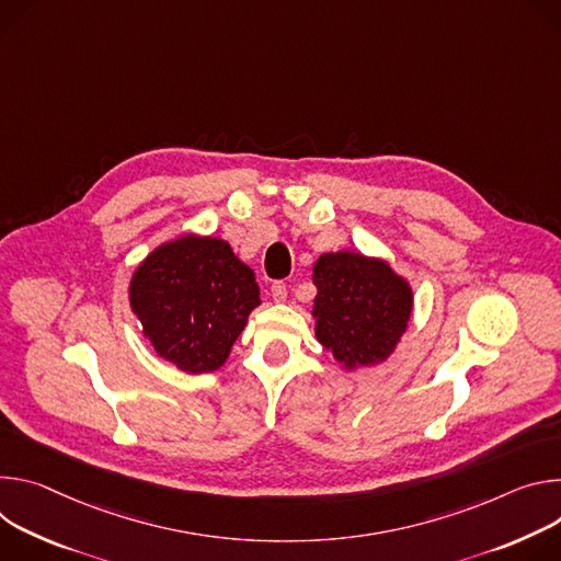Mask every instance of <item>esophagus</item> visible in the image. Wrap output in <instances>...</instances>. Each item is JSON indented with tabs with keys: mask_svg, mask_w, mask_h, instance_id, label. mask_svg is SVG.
<instances>
[{
	"mask_svg": "<svg viewBox=\"0 0 561 561\" xmlns=\"http://www.w3.org/2000/svg\"><path fill=\"white\" fill-rule=\"evenodd\" d=\"M272 298H274L276 302H283V300L287 298V285H285L283 280L272 283Z\"/></svg>",
	"mask_w": 561,
	"mask_h": 561,
	"instance_id": "34e87169",
	"label": "esophagus"
}]
</instances>
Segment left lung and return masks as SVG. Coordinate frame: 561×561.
Wrapping results in <instances>:
<instances>
[{
	"mask_svg": "<svg viewBox=\"0 0 561 561\" xmlns=\"http://www.w3.org/2000/svg\"><path fill=\"white\" fill-rule=\"evenodd\" d=\"M317 339L345 367L377 365L408 328L412 291L386 263L323 254L314 265Z\"/></svg>",
	"mask_w": 561,
	"mask_h": 561,
	"instance_id": "1",
	"label": "left lung"
}]
</instances>
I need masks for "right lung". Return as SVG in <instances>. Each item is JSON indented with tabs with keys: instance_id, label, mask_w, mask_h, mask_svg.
<instances>
[{
	"instance_id": "obj_1",
	"label": "right lung",
	"mask_w": 561,
	"mask_h": 561,
	"mask_svg": "<svg viewBox=\"0 0 561 561\" xmlns=\"http://www.w3.org/2000/svg\"><path fill=\"white\" fill-rule=\"evenodd\" d=\"M131 307L156 352L182 371L218 369L261 302L254 272L218 238L158 247L131 280Z\"/></svg>"
}]
</instances>
